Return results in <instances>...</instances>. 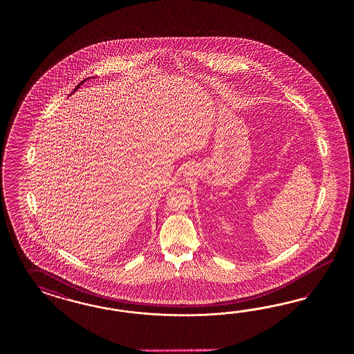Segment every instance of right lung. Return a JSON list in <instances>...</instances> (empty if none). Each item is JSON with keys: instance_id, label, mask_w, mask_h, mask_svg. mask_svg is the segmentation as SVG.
Returning <instances> with one entry per match:
<instances>
[{"instance_id": "add662e5", "label": "right lung", "mask_w": 354, "mask_h": 354, "mask_svg": "<svg viewBox=\"0 0 354 354\" xmlns=\"http://www.w3.org/2000/svg\"><path fill=\"white\" fill-rule=\"evenodd\" d=\"M88 79H89V77H88ZM86 79H84V80H83V82H80V83H79V84H77V86H75V89H74V92H75L76 89H77V88H79V86H82V84H83V83H84V82H86ZM74 92H73V93H74Z\"/></svg>"}]
</instances>
